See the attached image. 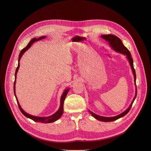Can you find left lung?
Returning a JSON list of instances; mask_svg holds the SVG:
<instances>
[{
    "instance_id": "1",
    "label": "left lung",
    "mask_w": 151,
    "mask_h": 151,
    "mask_svg": "<svg viewBox=\"0 0 151 151\" xmlns=\"http://www.w3.org/2000/svg\"><path fill=\"white\" fill-rule=\"evenodd\" d=\"M101 37L104 39H105L106 41H108L109 44L111 45V47L116 51L121 52L124 55H125L129 61V63L130 64V66L134 75V82L136 83V72H135V69L134 68V66H133V58L132 57L131 54L130 52V51H128V50L123 45L122 42L121 41V40L117 36H115V35H101ZM137 96V90L136 92V96L132 103V104H130V107L128 108L124 111V112H122V114L115 116H113V117H104V116H100L99 115H97L96 114H95L94 113L91 112L90 111H89V112L91 114V115L94 117L96 119L101 121H103V122H111V121H115L124 116H125V115H127L128 114V112L130 111L131 107L132 106V104L136 97Z\"/></svg>"
}]
</instances>
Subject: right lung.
<instances>
[{"instance_id": "1", "label": "right lung", "mask_w": 151, "mask_h": 151, "mask_svg": "<svg viewBox=\"0 0 151 151\" xmlns=\"http://www.w3.org/2000/svg\"><path fill=\"white\" fill-rule=\"evenodd\" d=\"M45 37V36H42L40 37H39L37 39L36 38H33L32 39L30 42H29V43L28 44V45H27V47H26L24 48H23L22 50L21 51L19 54V59H18V66L16 69V70H15V81H14V94H15V98H16V100H17V103H18V107H19V109L20 110V111L21 112V113H22L25 116L32 119L33 121H35V122H42V123H50V122H54L55 121H57V119H58L63 114V104H64V100H65V98L68 94V93L69 92V89H67L65 91H64V93H63L61 97V102H60V108L53 115H52L51 116H48V117H38V116H33V115H29L28 114H27L26 112H25L23 109L21 108L18 101V100L17 99V97H16V95H15V80H16V76H17V73L18 72V70L19 69V60L21 58V57H22L23 54L31 47V45L33 44V43L36 42V41H38V40H40L42 39H44Z\"/></svg>"}]
</instances>
